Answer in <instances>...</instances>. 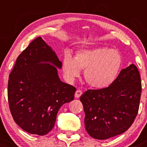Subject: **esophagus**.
I'll return each instance as SVG.
<instances>
[{"mask_svg": "<svg viewBox=\"0 0 147 147\" xmlns=\"http://www.w3.org/2000/svg\"><path fill=\"white\" fill-rule=\"evenodd\" d=\"M82 94V92L80 90H77L76 92H75V98H79L81 95Z\"/></svg>", "mask_w": 147, "mask_h": 147, "instance_id": "obj_1", "label": "esophagus"}]
</instances>
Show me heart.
<instances>
[{
  "label": "heart",
  "instance_id": "obj_1",
  "mask_svg": "<svg viewBox=\"0 0 147 147\" xmlns=\"http://www.w3.org/2000/svg\"><path fill=\"white\" fill-rule=\"evenodd\" d=\"M122 65V57L117 50L107 47L81 49L75 57L66 54L63 62V70L69 80L80 75L84 69L87 82L97 89H105L112 85L117 78Z\"/></svg>",
  "mask_w": 147,
  "mask_h": 147
}]
</instances>
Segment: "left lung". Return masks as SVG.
Masks as SVG:
<instances>
[{
    "label": "left lung",
    "mask_w": 147,
    "mask_h": 147,
    "mask_svg": "<svg viewBox=\"0 0 147 147\" xmlns=\"http://www.w3.org/2000/svg\"><path fill=\"white\" fill-rule=\"evenodd\" d=\"M141 93L140 75L134 64L121 69L109 87L87 90L80 101L90 137L104 140L125 132L138 114Z\"/></svg>",
    "instance_id": "left-lung-1"
}]
</instances>
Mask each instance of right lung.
I'll use <instances>...</instances> for the list:
<instances>
[{"mask_svg":"<svg viewBox=\"0 0 147 147\" xmlns=\"http://www.w3.org/2000/svg\"><path fill=\"white\" fill-rule=\"evenodd\" d=\"M57 67H62V62L38 37L18 57L9 75L12 117L30 134H47L54 127L60 108L74 100L76 88L60 80Z\"/></svg>","mask_w":147,"mask_h":147,"instance_id":"obj_1","label":"right lung"}]
</instances>
